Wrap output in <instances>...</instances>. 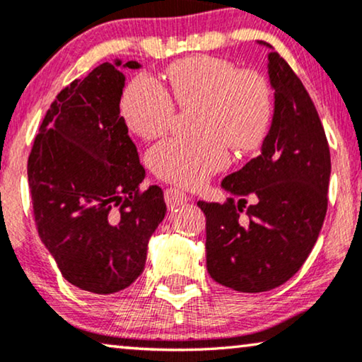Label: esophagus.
<instances>
[{
	"instance_id": "esophagus-1",
	"label": "esophagus",
	"mask_w": 362,
	"mask_h": 362,
	"mask_svg": "<svg viewBox=\"0 0 362 362\" xmlns=\"http://www.w3.org/2000/svg\"><path fill=\"white\" fill-rule=\"evenodd\" d=\"M165 199H166L168 209L175 211L177 207L185 206L186 202L189 201V197L186 196V192L176 189V187H170V189L165 191Z\"/></svg>"
}]
</instances>
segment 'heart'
<instances>
[{
  "label": "heart",
  "mask_w": 362,
  "mask_h": 362,
  "mask_svg": "<svg viewBox=\"0 0 362 362\" xmlns=\"http://www.w3.org/2000/svg\"><path fill=\"white\" fill-rule=\"evenodd\" d=\"M168 90L155 78L138 76L128 83L122 112L130 130L145 140L166 132L181 107L199 105L197 138H168L148 151V165L161 180L199 187L229 163L226 143L250 150L265 135L272 115L267 83L254 72H239L234 64L212 56H192L171 64Z\"/></svg>",
  "instance_id": "obj_1"
}]
</instances>
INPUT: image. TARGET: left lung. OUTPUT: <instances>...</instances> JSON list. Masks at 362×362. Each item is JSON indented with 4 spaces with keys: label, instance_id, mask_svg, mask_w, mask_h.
Returning a JSON list of instances; mask_svg holds the SVG:
<instances>
[{
    "label": "left lung",
    "instance_id": "obj_1",
    "mask_svg": "<svg viewBox=\"0 0 362 362\" xmlns=\"http://www.w3.org/2000/svg\"><path fill=\"white\" fill-rule=\"evenodd\" d=\"M257 44L270 49L269 133L259 156L222 181L229 204L197 202L206 216L207 272L244 293L280 286L305 264L323 226L331 175L329 146L308 92L269 42ZM247 195L257 202L247 208L251 221L244 225L238 212Z\"/></svg>",
    "mask_w": 362,
    "mask_h": 362
}]
</instances>
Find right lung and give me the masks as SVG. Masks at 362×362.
I'll list each match as a JSON object with an SVG mask.
<instances>
[{
    "mask_svg": "<svg viewBox=\"0 0 362 362\" xmlns=\"http://www.w3.org/2000/svg\"><path fill=\"white\" fill-rule=\"evenodd\" d=\"M103 62L51 103L28 160L34 219L69 284L117 293L141 275L148 242L166 216L160 186L140 192L145 168L122 117V69Z\"/></svg>",
    "mask_w": 362,
    "mask_h": 362,
    "instance_id": "right-lung-1",
    "label": "right lung"
}]
</instances>
